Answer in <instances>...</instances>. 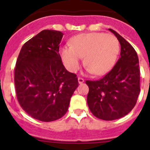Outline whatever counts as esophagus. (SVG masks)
I'll list each match as a JSON object with an SVG mask.
<instances>
[{
    "label": "esophagus",
    "instance_id": "34e87169",
    "mask_svg": "<svg viewBox=\"0 0 150 150\" xmlns=\"http://www.w3.org/2000/svg\"><path fill=\"white\" fill-rule=\"evenodd\" d=\"M84 82V79L82 78H78V83L79 84H82Z\"/></svg>",
    "mask_w": 150,
    "mask_h": 150
}]
</instances>
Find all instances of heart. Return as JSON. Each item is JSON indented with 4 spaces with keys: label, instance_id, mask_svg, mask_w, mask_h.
I'll return each instance as SVG.
<instances>
[{
    "label": "heart",
    "instance_id": "1",
    "mask_svg": "<svg viewBox=\"0 0 150 150\" xmlns=\"http://www.w3.org/2000/svg\"><path fill=\"white\" fill-rule=\"evenodd\" d=\"M119 53L115 36L103 33H82L70 40V45L60 48L62 59L68 70L75 72L83 57L89 73L104 75L111 70Z\"/></svg>",
    "mask_w": 150,
    "mask_h": 150
}]
</instances>
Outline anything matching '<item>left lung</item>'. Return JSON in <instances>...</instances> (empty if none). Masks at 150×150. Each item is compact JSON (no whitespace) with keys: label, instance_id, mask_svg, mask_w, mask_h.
<instances>
[{"label":"left lung","instance_id":"obj_1","mask_svg":"<svg viewBox=\"0 0 150 150\" xmlns=\"http://www.w3.org/2000/svg\"><path fill=\"white\" fill-rule=\"evenodd\" d=\"M121 50L114 67L99 81H86L89 88L87 103L97 118L114 120L124 117L137 104L140 91V69L135 49L117 32Z\"/></svg>","mask_w":150,"mask_h":150}]
</instances>
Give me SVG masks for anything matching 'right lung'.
<instances>
[{"label": "right lung", "instance_id": "right-lung-1", "mask_svg": "<svg viewBox=\"0 0 150 150\" xmlns=\"http://www.w3.org/2000/svg\"><path fill=\"white\" fill-rule=\"evenodd\" d=\"M63 33L44 30L22 47L14 69L16 94L21 107L43 122L65 115L78 86L77 75L68 72L59 53Z\"/></svg>", "mask_w": 150, "mask_h": 150}]
</instances>
